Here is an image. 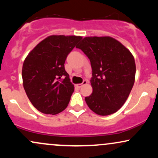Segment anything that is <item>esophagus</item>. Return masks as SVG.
Listing matches in <instances>:
<instances>
[{"label": "esophagus", "instance_id": "esophagus-1", "mask_svg": "<svg viewBox=\"0 0 158 158\" xmlns=\"http://www.w3.org/2000/svg\"><path fill=\"white\" fill-rule=\"evenodd\" d=\"M87 83H88V81H87L86 80H84V81H82V83H81V84H78V85H77V86L78 87V88H81V86H83V85H86Z\"/></svg>", "mask_w": 158, "mask_h": 158}]
</instances>
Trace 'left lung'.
<instances>
[{"label": "left lung", "mask_w": 158, "mask_h": 158, "mask_svg": "<svg viewBox=\"0 0 158 158\" xmlns=\"http://www.w3.org/2000/svg\"><path fill=\"white\" fill-rule=\"evenodd\" d=\"M92 68L93 92L85 98L94 113H115L126 102L135 83L136 65L131 52L110 37H86L79 46Z\"/></svg>", "instance_id": "left-lung-1"}]
</instances>
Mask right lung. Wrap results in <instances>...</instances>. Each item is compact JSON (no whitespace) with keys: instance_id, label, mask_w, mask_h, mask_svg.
<instances>
[{"instance_id":"1","label":"right lung","mask_w":158,"mask_h":158,"mask_svg":"<svg viewBox=\"0 0 158 158\" xmlns=\"http://www.w3.org/2000/svg\"><path fill=\"white\" fill-rule=\"evenodd\" d=\"M81 39L80 36L50 35L25 59L22 68L23 88L39 111L57 114L68 106L74 85L65 70L64 62Z\"/></svg>"}]
</instances>
